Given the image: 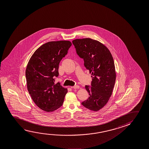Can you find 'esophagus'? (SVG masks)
I'll use <instances>...</instances> for the list:
<instances>
[{"instance_id": "esophagus-1", "label": "esophagus", "mask_w": 149, "mask_h": 149, "mask_svg": "<svg viewBox=\"0 0 149 149\" xmlns=\"http://www.w3.org/2000/svg\"><path fill=\"white\" fill-rule=\"evenodd\" d=\"M72 88H74V89H79V86L78 85H75L73 86V87H72Z\"/></svg>"}]
</instances>
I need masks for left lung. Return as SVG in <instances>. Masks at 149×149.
<instances>
[{
	"label": "left lung",
	"mask_w": 149,
	"mask_h": 149,
	"mask_svg": "<svg viewBox=\"0 0 149 149\" xmlns=\"http://www.w3.org/2000/svg\"><path fill=\"white\" fill-rule=\"evenodd\" d=\"M72 42L93 78L91 87L85 86L89 97L81 104L98 111L106 105L112 94L116 79L112 56L107 47L96 40L86 38L75 39Z\"/></svg>",
	"instance_id": "obj_1"
}]
</instances>
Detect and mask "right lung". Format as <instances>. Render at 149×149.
Instances as JSON below:
<instances>
[{
  "label": "right lung",
  "instance_id": "1",
  "mask_svg": "<svg viewBox=\"0 0 149 149\" xmlns=\"http://www.w3.org/2000/svg\"><path fill=\"white\" fill-rule=\"evenodd\" d=\"M72 43L68 40L49 42L35 51L25 71L27 90L38 107L52 112L63 104L68 89L54 83L59 75V65Z\"/></svg>",
  "mask_w": 149,
  "mask_h": 149
}]
</instances>
